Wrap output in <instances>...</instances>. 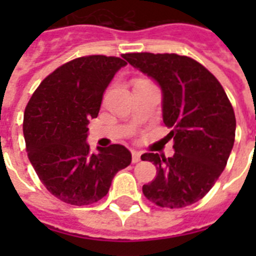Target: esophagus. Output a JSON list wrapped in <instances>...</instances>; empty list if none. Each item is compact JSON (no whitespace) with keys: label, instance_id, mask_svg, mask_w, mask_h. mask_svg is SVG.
<instances>
[{"label":"esophagus","instance_id":"esophagus-1","mask_svg":"<svg viewBox=\"0 0 256 256\" xmlns=\"http://www.w3.org/2000/svg\"><path fill=\"white\" fill-rule=\"evenodd\" d=\"M140 156H142V152H132V164H138L140 160Z\"/></svg>","mask_w":256,"mask_h":256}]
</instances>
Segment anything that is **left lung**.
<instances>
[{"label": "left lung", "mask_w": 256, "mask_h": 256, "mask_svg": "<svg viewBox=\"0 0 256 256\" xmlns=\"http://www.w3.org/2000/svg\"><path fill=\"white\" fill-rule=\"evenodd\" d=\"M122 57L162 90V116L174 156L146 152L156 175L142 191L160 207L198 202L222 174L235 140L234 108L219 81L199 62L178 54L128 53Z\"/></svg>", "instance_id": "1"}]
</instances>
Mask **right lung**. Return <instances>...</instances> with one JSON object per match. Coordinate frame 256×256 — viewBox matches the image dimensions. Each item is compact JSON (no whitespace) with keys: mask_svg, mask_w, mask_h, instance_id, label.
<instances>
[{"mask_svg":"<svg viewBox=\"0 0 256 256\" xmlns=\"http://www.w3.org/2000/svg\"><path fill=\"white\" fill-rule=\"evenodd\" d=\"M128 64L118 57L88 56L60 66L40 84L24 116L30 164L48 190L74 206L98 202L114 175L132 164L122 144L90 152L88 120L96 118L102 96Z\"/></svg>","mask_w":256,"mask_h":256,"instance_id":"obj_1","label":"right lung"}]
</instances>
